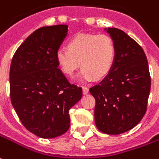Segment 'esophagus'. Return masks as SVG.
Instances as JSON below:
<instances>
[{"label":"esophagus","instance_id":"34e87169","mask_svg":"<svg viewBox=\"0 0 159 159\" xmlns=\"http://www.w3.org/2000/svg\"><path fill=\"white\" fill-rule=\"evenodd\" d=\"M83 95H87L89 93V89L87 87H83Z\"/></svg>","mask_w":159,"mask_h":159}]
</instances>
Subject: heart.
Masks as SVG:
<instances>
[{
  "mask_svg": "<svg viewBox=\"0 0 159 159\" xmlns=\"http://www.w3.org/2000/svg\"><path fill=\"white\" fill-rule=\"evenodd\" d=\"M67 49L61 48L56 53L57 65L66 76H73L80 64L82 79H101L114 66L116 49L107 34L78 33L68 41Z\"/></svg>",
  "mask_w": 159,
  "mask_h": 159,
  "instance_id": "heart-1",
  "label": "heart"
}]
</instances>
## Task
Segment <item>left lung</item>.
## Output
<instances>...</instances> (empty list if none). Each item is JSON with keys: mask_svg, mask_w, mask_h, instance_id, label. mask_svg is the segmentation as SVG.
<instances>
[{"mask_svg": "<svg viewBox=\"0 0 159 159\" xmlns=\"http://www.w3.org/2000/svg\"><path fill=\"white\" fill-rule=\"evenodd\" d=\"M107 32L116 49L114 66L89 92L95 99L97 128L104 134H120L137 126L144 117L151 76L141 46L118 28H108Z\"/></svg>", "mask_w": 159, "mask_h": 159, "instance_id": "obj_1", "label": "left lung"}]
</instances>
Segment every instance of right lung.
Here are the masks:
<instances>
[{
	"label": "right lung",
	"mask_w": 159,
	"mask_h": 159,
	"mask_svg": "<svg viewBox=\"0 0 159 159\" xmlns=\"http://www.w3.org/2000/svg\"><path fill=\"white\" fill-rule=\"evenodd\" d=\"M67 33V25L39 28L20 45L10 65L12 105L23 126L43 139L68 131L69 110L83 95L82 88L57 68L56 53Z\"/></svg>",
	"instance_id": "obj_1"
}]
</instances>
